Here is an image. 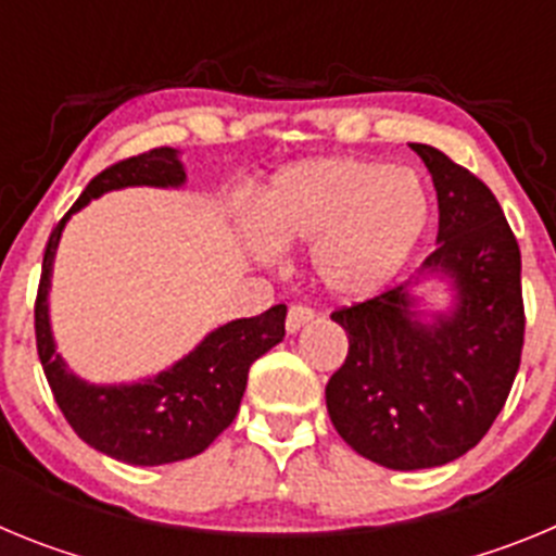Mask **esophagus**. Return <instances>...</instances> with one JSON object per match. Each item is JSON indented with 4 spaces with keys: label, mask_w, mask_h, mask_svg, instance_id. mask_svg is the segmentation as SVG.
Here are the masks:
<instances>
[{
    "label": "esophagus",
    "mask_w": 556,
    "mask_h": 556,
    "mask_svg": "<svg viewBox=\"0 0 556 556\" xmlns=\"http://www.w3.org/2000/svg\"><path fill=\"white\" fill-rule=\"evenodd\" d=\"M312 320H314V308L301 306V303H298V306H289L287 331L289 333H298L303 326H308V323H312Z\"/></svg>",
    "instance_id": "34e87169"
}]
</instances>
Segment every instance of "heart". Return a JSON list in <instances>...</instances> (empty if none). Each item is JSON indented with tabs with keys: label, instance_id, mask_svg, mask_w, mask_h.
Returning a JSON list of instances; mask_svg holds the SVG:
<instances>
[{
	"label": "heart",
	"instance_id": "b5f03b06",
	"mask_svg": "<svg viewBox=\"0 0 556 556\" xmlns=\"http://www.w3.org/2000/svg\"><path fill=\"white\" fill-rule=\"evenodd\" d=\"M429 219L431 200L417 172L367 159L289 166L255 208V230L267 248L314 242V278L342 301H365L390 287Z\"/></svg>",
	"mask_w": 556,
	"mask_h": 556
}]
</instances>
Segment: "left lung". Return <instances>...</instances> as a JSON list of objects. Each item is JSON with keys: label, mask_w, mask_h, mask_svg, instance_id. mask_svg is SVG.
I'll return each instance as SVG.
<instances>
[{"label": "left lung", "mask_w": 556, "mask_h": 556, "mask_svg": "<svg viewBox=\"0 0 556 556\" xmlns=\"http://www.w3.org/2000/svg\"><path fill=\"white\" fill-rule=\"evenodd\" d=\"M440 208L437 250L412 281L339 308L345 365L326 387L333 429L392 470L440 468L468 454L504 409L523 348L520 250L493 191L429 144ZM443 282V309L416 287Z\"/></svg>", "instance_id": "8db88e82"}]
</instances>
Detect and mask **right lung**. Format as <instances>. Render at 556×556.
<instances>
[{"mask_svg":"<svg viewBox=\"0 0 556 556\" xmlns=\"http://www.w3.org/2000/svg\"><path fill=\"white\" fill-rule=\"evenodd\" d=\"M184 184V161L172 147L141 152L100 172L49 236L36 298L38 358L68 426L83 443L100 454L144 468L203 454L233 424L248 387L250 365L278 345L287 333V306L281 303L258 317L230 320L214 328L194 351L141 381L91 384L68 370L66 358L58 353L49 323L52 264L68 217L108 191L127 186L180 189Z\"/></svg>","mask_w":556,"mask_h":556,"instance_id":"obj_1","label":"right lung"}]
</instances>
